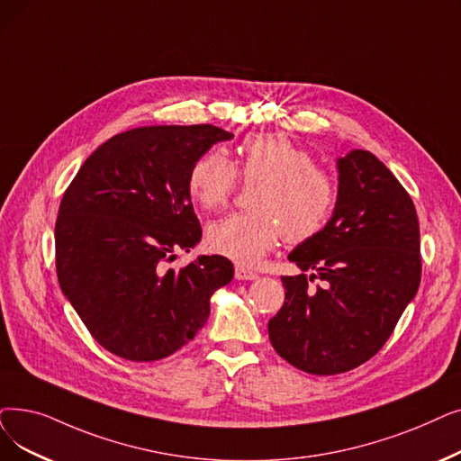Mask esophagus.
<instances>
[{
    "mask_svg": "<svg viewBox=\"0 0 461 461\" xmlns=\"http://www.w3.org/2000/svg\"><path fill=\"white\" fill-rule=\"evenodd\" d=\"M235 278L237 280H256L258 278V273L243 267V266H237L235 267Z\"/></svg>",
    "mask_w": 461,
    "mask_h": 461,
    "instance_id": "1",
    "label": "esophagus"
}]
</instances>
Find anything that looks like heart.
<instances>
[{
	"mask_svg": "<svg viewBox=\"0 0 461 461\" xmlns=\"http://www.w3.org/2000/svg\"><path fill=\"white\" fill-rule=\"evenodd\" d=\"M239 176L258 185L250 212L231 214L209 228V247L239 266H256L283 239L305 243L322 231L337 207L333 175L309 150L280 135H252L239 145L235 164L220 150L199 156L188 173V194L205 211L224 209Z\"/></svg>",
	"mask_w": 461,
	"mask_h": 461,
	"instance_id": "heart-1",
	"label": "heart"
}]
</instances>
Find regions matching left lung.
Returning a JSON list of instances; mask_svg holds the SVG:
<instances>
[{
    "label": "left lung",
    "mask_w": 461,
    "mask_h": 461,
    "mask_svg": "<svg viewBox=\"0 0 461 461\" xmlns=\"http://www.w3.org/2000/svg\"><path fill=\"white\" fill-rule=\"evenodd\" d=\"M337 169L335 212L288 256L303 273L283 276L285 305L267 324L278 356L311 375L347 373L371 359L422 275L418 216L402 183L367 150L337 159ZM314 279L321 285L312 287Z\"/></svg>",
    "instance_id": "8db88e82"
}]
</instances>
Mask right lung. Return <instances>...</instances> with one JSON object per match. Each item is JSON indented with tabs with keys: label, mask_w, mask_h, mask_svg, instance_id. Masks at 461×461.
<instances>
[{
	"label": "right lung",
	"mask_w": 461,
	"mask_h": 461,
	"mask_svg": "<svg viewBox=\"0 0 461 461\" xmlns=\"http://www.w3.org/2000/svg\"><path fill=\"white\" fill-rule=\"evenodd\" d=\"M233 133L211 124L145 126L118 133L86 158L56 218L58 283L105 350L156 362L207 322L212 292L233 278L224 256H199L202 226L188 194L195 159Z\"/></svg>",
	"instance_id": "add662e5"
}]
</instances>
